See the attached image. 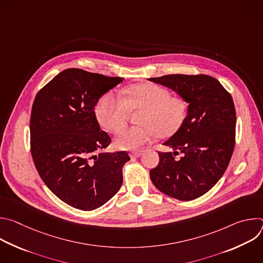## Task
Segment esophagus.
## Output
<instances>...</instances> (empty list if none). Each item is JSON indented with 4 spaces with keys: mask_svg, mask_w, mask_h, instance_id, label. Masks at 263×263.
Instances as JSON below:
<instances>
[{
    "mask_svg": "<svg viewBox=\"0 0 263 263\" xmlns=\"http://www.w3.org/2000/svg\"><path fill=\"white\" fill-rule=\"evenodd\" d=\"M142 153H143L142 149H139V151H132V152H130V157L131 158H138L142 155Z\"/></svg>",
    "mask_w": 263,
    "mask_h": 263,
    "instance_id": "34e87169",
    "label": "esophagus"
}]
</instances>
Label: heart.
Segmentation results:
<instances>
[{
    "mask_svg": "<svg viewBox=\"0 0 263 263\" xmlns=\"http://www.w3.org/2000/svg\"><path fill=\"white\" fill-rule=\"evenodd\" d=\"M141 109L137 118L140 126L121 131L115 139L120 149H137L157 135L170 136L183 124L187 105L181 97H171L167 89L155 84H136L124 91L105 93L96 105V116L102 126L118 132L127 123L129 111Z\"/></svg>",
    "mask_w": 263,
    "mask_h": 263,
    "instance_id": "obj_1",
    "label": "heart"
}]
</instances>
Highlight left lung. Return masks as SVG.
Wrapping results in <instances>:
<instances>
[{
	"instance_id": "1",
	"label": "left lung",
	"mask_w": 263,
	"mask_h": 263,
	"mask_svg": "<svg viewBox=\"0 0 263 263\" xmlns=\"http://www.w3.org/2000/svg\"><path fill=\"white\" fill-rule=\"evenodd\" d=\"M148 81L177 92L189 104L178 131L159 152L149 177L161 193L181 201L195 200L217 183L226 171L235 145L236 114L231 95L207 74H166ZM179 153L182 156L176 160Z\"/></svg>"
}]
</instances>
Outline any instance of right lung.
<instances>
[{
    "mask_svg": "<svg viewBox=\"0 0 263 263\" xmlns=\"http://www.w3.org/2000/svg\"><path fill=\"white\" fill-rule=\"evenodd\" d=\"M124 81L80 68L59 72L36 95L30 119L31 154L49 190L84 211L103 206L121 189L126 152H103L111 138L101 131L95 107Z\"/></svg>",
    "mask_w": 263,
    "mask_h": 263,
    "instance_id": "1",
    "label": "right lung"
}]
</instances>
